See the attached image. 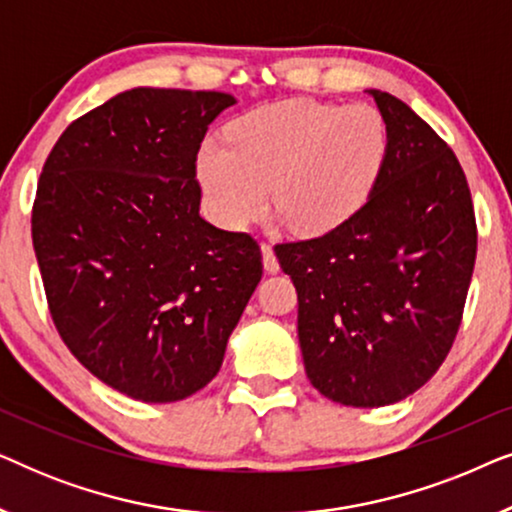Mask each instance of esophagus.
Listing matches in <instances>:
<instances>
[{
    "label": "esophagus",
    "mask_w": 512,
    "mask_h": 512,
    "mask_svg": "<svg viewBox=\"0 0 512 512\" xmlns=\"http://www.w3.org/2000/svg\"><path fill=\"white\" fill-rule=\"evenodd\" d=\"M261 251H263L265 270H268L270 275H275V272H279V261H277L275 251H272V244L270 242H261Z\"/></svg>",
    "instance_id": "34e87169"
}]
</instances>
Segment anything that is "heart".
I'll use <instances>...</instances> for the list:
<instances>
[{
    "label": "heart",
    "instance_id": "b5f03b06",
    "mask_svg": "<svg viewBox=\"0 0 512 512\" xmlns=\"http://www.w3.org/2000/svg\"><path fill=\"white\" fill-rule=\"evenodd\" d=\"M387 118L373 104L284 100L235 118L226 142L207 139L198 179L212 216L242 228L265 200L293 230L321 235L366 205L389 158Z\"/></svg>",
    "mask_w": 512,
    "mask_h": 512
}]
</instances>
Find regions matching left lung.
Here are the masks:
<instances>
[{
    "label": "left lung",
    "mask_w": 512,
    "mask_h": 512,
    "mask_svg": "<svg viewBox=\"0 0 512 512\" xmlns=\"http://www.w3.org/2000/svg\"><path fill=\"white\" fill-rule=\"evenodd\" d=\"M389 158L352 219L275 244L298 291V340L312 387L380 408L436 375L464 317L478 226L466 174L445 139L398 97L370 90Z\"/></svg>",
    "instance_id": "8db88e82"
}]
</instances>
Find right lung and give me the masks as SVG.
Here are the masks:
<instances>
[{
	"label": "right lung",
	"mask_w": 512,
	"mask_h": 512,
	"mask_svg": "<svg viewBox=\"0 0 512 512\" xmlns=\"http://www.w3.org/2000/svg\"><path fill=\"white\" fill-rule=\"evenodd\" d=\"M235 97L132 88L67 125L32 205L60 338L97 380L144 403L193 396L261 282L249 233L200 216L198 151Z\"/></svg>",
	"instance_id": "obj_1"
}]
</instances>
